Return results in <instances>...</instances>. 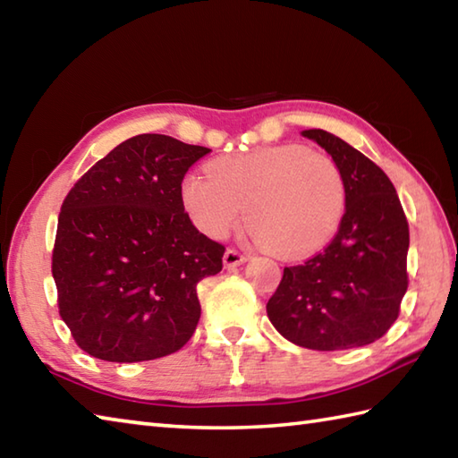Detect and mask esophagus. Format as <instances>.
<instances>
[{"label": "esophagus", "mask_w": 458, "mask_h": 458, "mask_svg": "<svg viewBox=\"0 0 458 458\" xmlns=\"http://www.w3.org/2000/svg\"><path fill=\"white\" fill-rule=\"evenodd\" d=\"M246 261H248V258L238 254L236 250H226V251H224L222 264H224V267H226V269H234V267H238L242 264H246Z\"/></svg>", "instance_id": "34e87169"}]
</instances>
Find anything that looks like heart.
<instances>
[{"label":"heart","mask_w":458,"mask_h":458,"mask_svg":"<svg viewBox=\"0 0 458 458\" xmlns=\"http://www.w3.org/2000/svg\"><path fill=\"white\" fill-rule=\"evenodd\" d=\"M208 173H189L181 202L202 234L226 238L248 214L254 238L279 258L303 259L323 250L346 210L338 165L303 145H274L226 155Z\"/></svg>","instance_id":"obj_1"}]
</instances>
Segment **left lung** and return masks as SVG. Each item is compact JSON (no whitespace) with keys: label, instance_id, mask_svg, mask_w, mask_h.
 Listing matches in <instances>:
<instances>
[{"label":"left lung","instance_id":"left-lung-1","mask_svg":"<svg viewBox=\"0 0 458 458\" xmlns=\"http://www.w3.org/2000/svg\"><path fill=\"white\" fill-rule=\"evenodd\" d=\"M340 167L346 210L335 240L284 269L267 317L289 343L310 350L372 344L395 323L407 291L410 228L387 174L336 135L305 130Z\"/></svg>","mask_w":458,"mask_h":458}]
</instances>
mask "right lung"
<instances>
[{
	"instance_id": "1",
	"label": "right lung",
	"mask_w": 458,
	"mask_h": 458,
	"mask_svg": "<svg viewBox=\"0 0 458 458\" xmlns=\"http://www.w3.org/2000/svg\"><path fill=\"white\" fill-rule=\"evenodd\" d=\"M210 149L169 135L125 140L82 174L58 214V310L84 352L143 362L177 352L200 318L197 284L224 246L194 228L181 182Z\"/></svg>"
}]
</instances>
